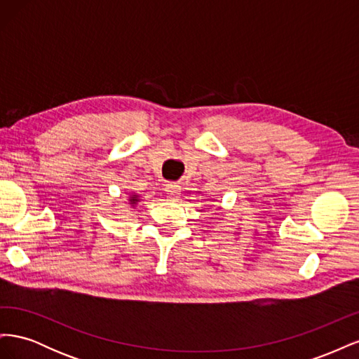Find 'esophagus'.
<instances>
[{
  "label": "esophagus",
  "instance_id": "esophagus-1",
  "mask_svg": "<svg viewBox=\"0 0 359 359\" xmlns=\"http://www.w3.org/2000/svg\"><path fill=\"white\" fill-rule=\"evenodd\" d=\"M166 193H168V198L172 201H177L181 196V187L175 182H170L166 186Z\"/></svg>",
  "mask_w": 359,
  "mask_h": 359
}]
</instances>
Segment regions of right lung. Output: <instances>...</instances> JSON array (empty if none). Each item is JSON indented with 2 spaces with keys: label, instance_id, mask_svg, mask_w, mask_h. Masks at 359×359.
<instances>
[{
  "label": "right lung",
  "instance_id": "add662e5",
  "mask_svg": "<svg viewBox=\"0 0 359 359\" xmlns=\"http://www.w3.org/2000/svg\"><path fill=\"white\" fill-rule=\"evenodd\" d=\"M137 202H140V196H139V194H137V193H130V196H128V203H130V206H132V208H135Z\"/></svg>",
  "mask_w": 359,
  "mask_h": 359
}]
</instances>
